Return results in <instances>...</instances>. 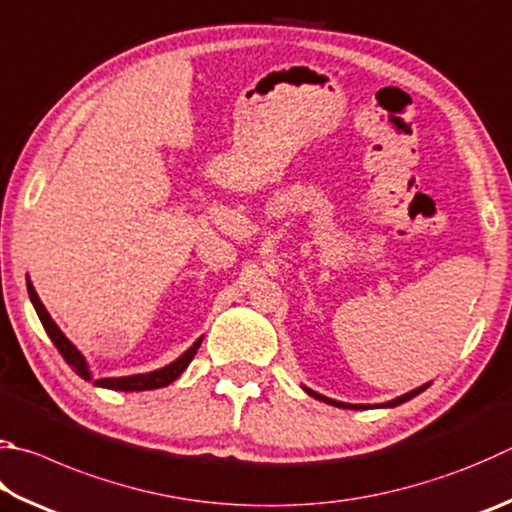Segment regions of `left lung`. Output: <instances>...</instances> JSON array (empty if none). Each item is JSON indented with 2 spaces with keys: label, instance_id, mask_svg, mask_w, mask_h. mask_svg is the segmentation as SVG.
<instances>
[{
  "label": "left lung",
  "instance_id": "8db88e82",
  "mask_svg": "<svg viewBox=\"0 0 512 512\" xmlns=\"http://www.w3.org/2000/svg\"><path fill=\"white\" fill-rule=\"evenodd\" d=\"M423 389H427V385L418 387V389H412V392H407L405 396H398V398H394V401H389V403H385V405H376V407H396V405H401V403H405V401H410V398H414L416 394H421ZM304 392L309 394V396H313V398H318V401H322V403H329V405H336V407H347V410H365V407H367V405H351V403H340V401H333V398L322 396V394L313 392V389H306V387H304Z\"/></svg>",
  "mask_w": 512,
  "mask_h": 512
}]
</instances>
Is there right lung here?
Wrapping results in <instances>:
<instances>
[{"instance_id":"add662e5","label":"right lung","mask_w":512,"mask_h":512,"mask_svg":"<svg viewBox=\"0 0 512 512\" xmlns=\"http://www.w3.org/2000/svg\"><path fill=\"white\" fill-rule=\"evenodd\" d=\"M26 288H29V297H31V302H33V306H35V311H37V318H40L44 331L49 333V338L53 340V345L58 347V351L62 353V358L69 362L71 369L76 371V374H78L80 378L91 380L87 360L82 358V353L71 345V340H69L67 336H64V333L58 329V324H55V322L51 320V315L46 313L44 304L40 302V297H37L33 284L26 282ZM201 340H203V338H199L188 351L183 353L181 358H176L174 362H170V365L163 367V369L150 371V374H136V376L98 378V380H94V385L107 387V389H118V392H145V389H159V387L170 385V383H174V380L183 374L185 367L190 365L192 358H194V353H197V349L201 347Z\"/></svg>"}]
</instances>
